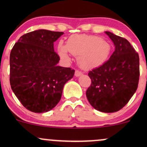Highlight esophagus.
I'll list each match as a JSON object with an SVG mask.
<instances>
[{
	"label": "esophagus",
	"mask_w": 147,
	"mask_h": 147,
	"mask_svg": "<svg viewBox=\"0 0 147 147\" xmlns=\"http://www.w3.org/2000/svg\"><path fill=\"white\" fill-rule=\"evenodd\" d=\"M83 75V73H82V72L79 71V70H76L75 71V75L76 77H79V76H82Z\"/></svg>",
	"instance_id": "esophagus-1"
}]
</instances>
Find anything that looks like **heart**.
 Returning <instances> with one entry per match:
<instances>
[{
	"mask_svg": "<svg viewBox=\"0 0 147 147\" xmlns=\"http://www.w3.org/2000/svg\"><path fill=\"white\" fill-rule=\"evenodd\" d=\"M68 51L78 56L77 61L82 68H90L102 65L109 58L111 52V44L106 40L93 35H73L68 38L66 45L58 46L61 58L68 61Z\"/></svg>",
	"mask_w": 147,
	"mask_h": 147,
	"instance_id": "b5f03b06",
	"label": "heart"
}]
</instances>
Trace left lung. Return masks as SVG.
<instances>
[{
  "instance_id": "obj_1",
  "label": "left lung",
  "mask_w": 147,
  "mask_h": 147,
  "mask_svg": "<svg viewBox=\"0 0 147 147\" xmlns=\"http://www.w3.org/2000/svg\"><path fill=\"white\" fill-rule=\"evenodd\" d=\"M105 33L115 45L110 59L88 72L91 84L86 90L90 105L104 113H114L129 102L138 88L139 55L126 38Z\"/></svg>"
}]
</instances>
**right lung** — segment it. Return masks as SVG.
Returning <instances> with one entry per match:
<instances>
[{
	"label": "right lung",
	"mask_w": 147,
	"mask_h": 147,
	"mask_svg": "<svg viewBox=\"0 0 147 147\" xmlns=\"http://www.w3.org/2000/svg\"><path fill=\"white\" fill-rule=\"evenodd\" d=\"M62 32L38 30L20 37L9 57V81L15 95L32 112L45 113L59 102L65 84L75 70L58 66L54 42Z\"/></svg>",
	"instance_id": "obj_1"
}]
</instances>
